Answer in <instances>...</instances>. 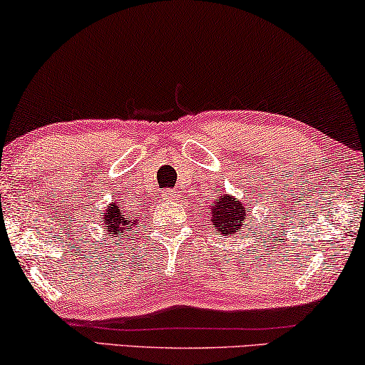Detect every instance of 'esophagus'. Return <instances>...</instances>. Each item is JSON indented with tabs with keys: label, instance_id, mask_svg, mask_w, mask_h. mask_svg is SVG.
Here are the masks:
<instances>
[{
	"label": "esophagus",
	"instance_id": "1",
	"mask_svg": "<svg viewBox=\"0 0 365 365\" xmlns=\"http://www.w3.org/2000/svg\"><path fill=\"white\" fill-rule=\"evenodd\" d=\"M160 197L165 200H173L175 198V192H172V190H164V192L160 193Z\"/></svg>",
	"mask_w": 365,
	"mask_h": 365
}]
</instances>
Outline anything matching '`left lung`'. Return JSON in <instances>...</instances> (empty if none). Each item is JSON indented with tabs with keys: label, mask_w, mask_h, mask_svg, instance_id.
Instances as JSON below:
<instances>
[{
	"label": "left lung",
	"mask_w": 365,
	"mask_h": 365,
	"mask_svg": "<svg viewBox=\"0 0 365 365\" xmlns=\"http://www.w3.org/2000/svg\"><path fill=\"white\" fill-rule=\"evenodd\" d=\"M211 221L216 231H220L222 236L237 235L239 230H242L244 221H246L247 210L242 206V201H237L231 195H222L217 197L213 205L208 210Z\"/></svg>",
	"instance_id": "1"
}]
</instances>
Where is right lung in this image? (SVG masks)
<instances>
[{
    "label": "right lung",
    "instance_id": "obj_1",
    "mask_svg": "<svg viewBox=\"0 0 365 365\" xmlns=\"http://www.w3.org/2000/svg\"><path fill=\"white\" fill-rule=\"evenodd\" d=\"M103 220H105L106 232L114 237H116L119 232H128L126 230L130 231L133 230V226H135V222H139V221H130L126 216V213H124L123 206H119L118 203H113L110 208L103 213Z\"/></svg>",
    "mask_w": 365,
    "mask_h": 365
}]
</instances>
